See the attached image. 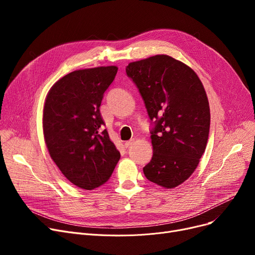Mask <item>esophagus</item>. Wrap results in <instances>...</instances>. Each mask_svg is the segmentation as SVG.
I'll list each match as a JSON object with an SVG mask.
<instances>
[{"instance_id":"obj_1","label":"esophagus","mask_w":255,"mask_h":255,"mask_svg":"<svg viewBox=\"0 0 255 255\" xmlns=\"http://www.w3.org/2000/svg\"><path fill=\"white\" fill-rule=\"evenodd\" d=\"M134 143V139H130V140H127L126 142H125V146L126 148H129V146L131 145V144H133Z\"/></svg>"}]
</instances>
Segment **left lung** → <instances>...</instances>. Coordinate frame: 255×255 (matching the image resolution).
I'll use <instances>...</instances> for the list:
<instances>
[{"label":"left lung","instance_id":"8db88e82","mask_svg":"<svg viewBox=\"0 0 255 255\" xmlns=\"http://www.w3.org/2000/svg\"><path fill=\"white\" fill-rule=\"evenodd\" d=\"M127 75L137 86L150 119L153 157L143 167L149 181L166 189L184 183L205 153L210 106L197 74L166 55L131 62Z\"/></svg>","mask_w":255,"mask_h":255}]
</instances>
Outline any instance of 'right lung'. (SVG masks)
<instances>
[{
	"mask_svg": "<svg viewBox=\"0 0 255 255\" xmlns=\"http://www.w3.org/2000/svg\"><path fill=\"white\" fill-rule=\"evenodd\" d=\"M117 72V66L75 70L53 84L44 101L42 128L50 158L85 190L109 181L121 157L109 132L101 131L99 110Z\"/></svg>",
	"mask_w": 255,
	"mask_h": 255,
	"instance_id": "right-lung-1",
	"label": "right lung"
}]
</instances>
